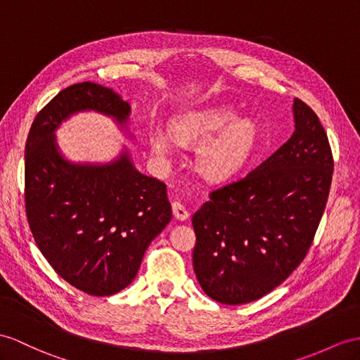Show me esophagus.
<instances>
[{"instance_id": "34e87169", "label": "esophagus", "mask_w": 360, "mask_h": 360, "mask_svg": "<svg viewBox=\"0 0 360 360\" xmlns=\"http://www.w3.org/2000/svg\"><path fill=\"white\" fill-rule=\"evenodd\" d=\"M172 212H174V217L177 218L179 221H185V220H188V217H189L188 209L185 207V205H181L180 201H174V203H172Z\"/></svg>"}]
</instances>
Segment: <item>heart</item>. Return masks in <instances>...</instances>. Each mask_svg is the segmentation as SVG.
<instances>
[{
    "instance_id": "obj_1",
    "label": "heart",
    "mask_w": 360,
    "mask_h": 360,
    "mask_svg": "<svg viewBox=\"0 0 360 360\" xmlns=\"http://www.w3.org/2000/svg\"><path fill=\"white\" fill-rule=\"evenodd\" d=\"M174 137L183 143L205 144L197 154V169L210 181L231 179L238 172L258 142V128L250 120H238L233 108L218 107L189 112L171 125ZM172 136L157 129L151 134V150L159 159L172 151Z\"/></svg>"
}]
</instances>
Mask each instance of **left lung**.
<instances>
[{
  "instance_id": "1",
  "label": "left lung",
  "mask_w": 360,
  "mask_h": 360,
  "mask_svg": "<svg viewBox=\"0 0 360 360\" xmlns=\"http://www.w3.org/2000/svg\"><path fill=\"white\" fill-rule=\"evenodd\" d=\"M295 131L246 177L218 188L192 217L195 276L217 302L274 290L301 264L327 205L333 155L314 111L293 102Z\"/></svg>"
}]
</instances>
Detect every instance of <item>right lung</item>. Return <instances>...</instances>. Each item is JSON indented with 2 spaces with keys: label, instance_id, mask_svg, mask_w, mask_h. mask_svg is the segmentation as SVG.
<instances>
[{
  "label": "right lung",
  "instance_id": "add662e5",
  "mask_svg": "<svg viewBox=\"0 0 360 360\" xmlns=\"http://www.w3.org/2000/svg\"><path fill=\"white\" fill-rule=\"evenodd\" d=\"M81 111L102 112L127 128L131 107L107 86L81 82L37 114L25 142V214L60 278L89 295L110 296L133 283L172 210L165 183L139 172L127 150L103 165L60 154L55 131Z\"/></svg>",
  "mask_w": 360,
  "mask_h": 360
}]
</instances>
